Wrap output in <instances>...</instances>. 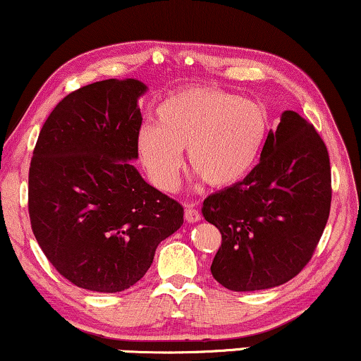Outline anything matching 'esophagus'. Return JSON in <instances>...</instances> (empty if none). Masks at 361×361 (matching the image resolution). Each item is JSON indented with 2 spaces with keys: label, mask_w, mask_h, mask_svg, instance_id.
<instances>
[{
  "label": "esophagus",
  "mask_w": 361,
  "mask_h": 361,
  "mask_svg": "<svg viewBox=\"0 0 361 361\" xmlns=\"http://www.w3.org/2000/svg\"><path fill=\"white\" fill-rule=\"evenodd\" d=\"M185 219L188 220L190 224H197L198 220L202 219V215H200V212L193 205H186L185 207Z\"/></svg>",
  "instance_id": "obj_1"
}]
</instances>
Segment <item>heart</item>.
Listing matches in <instances>:
<instances>
[{"mask_svg": "<svg viewBox=\"0 0 361 361\" xmlns=\"http://www.w3.org/2000/svg\"><path fill=\"white\" fill-rule=\"evenodd\" d=\"M156 121L139 128L136 146L147 175L168 192L180 180L181 149L205 183L230 186L252 171L269 133L260 104L205 87L169 95L156 109Z\"/></svg>", "mask_w": 361, "mask_h": 361, "instance_id": "1", "label": "heart"}]
</instances>
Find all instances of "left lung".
Segmentation results:
<instances>
[{
  "instance_id": "8db88e82",
  "label": "left lung",
  "mask_w": 361,
  "mask_h": 361,
  "mask_svg": "<svg viewBox=\"0 0 361 361\" xmlns=\"http://www.w3.org/2000/svg\"><path fill=\"white\" fill-rule=\"evenodd\" d=\"M331 207L328 149L312 124L284 111L244 180L203 202L222 233L212 276L230 290L284 284L310 262Z\"/></svg>"
}]
</instances>
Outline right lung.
Masks as SVG:
<instances>
[{
  "label": "right lung",
  "mask_w": 361,
  "mask_h": 361,
  "mask_svg": "<svg viewBox=\"0 0 361 361\" xmlns=\"http://www.w3.org/2000/svg\"><path fill=\"white\" fill-rule=\"evenodd\" d=\"M147 87L107 79L73 90L43 124L28 175L32 230L50 264L82 289L119 293L146 274L183 207L147 185L137 159Z\"/></svg>",
  "instance_id": "right-lung-1"
}]
</instances>
